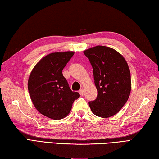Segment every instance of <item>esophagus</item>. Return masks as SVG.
<instances>
[{"label": "esophagus", "mask_w": 159, "mask_h": 159, "mask_svg": "<svg viewBox=\"0 0 159 159\" xmlns=\"http://www.w3.org/2000/svg\"><path fill=\"white\" fill-rule=\"evenodd\" d=\"M84 89H82L80 91V96H83V95H84Z\"/></svg>", "instance_id": "34e87169"}]
</instances>
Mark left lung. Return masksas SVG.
Segmentation results:
<instances>
[{
    "label": "left lung",
    "mask_w": 159,
    "mask_h": 159,
    "mask_svg": "<svg viewBox=\"0 0 159 159\" xmlns=\"http://www.w3.org/2000/svg\"><path fill=\"white\" fill-rule=\"evenodd\" d=\"M92 66L98 91L96 100L89 102L94 115L110 117L120 111L129 98L130 72L122 55L112 48L96 46L84 51Z\"/></svg>",
    "instance_id": "8db88e82"
}]
</instances>
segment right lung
<instances>
[{"instance_id": "obj_1", "label": "right lung", "mask_w": 159, "mask_h": 159, "mask_svg": "<svg viewBox=\"0 0 159 159\" xmlns=\"http://www.w3.org/2000/svg\"><path fill=\"white\" fill-rule=\"evenodd\" d=\"M73 52L52 53L36 64L30 74L28 89L35 107L42 115L61 119L70 112L78 92L72 91L62 74Z\"/></svg>"}]
</instances>
